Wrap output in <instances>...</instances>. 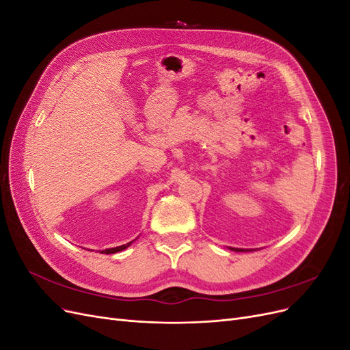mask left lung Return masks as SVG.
Returning <instances> with one entry per match:
<instances>
[{"mask_svg": "<svg viewBox=\"0 0 350 350\" xmlns=\"http://www.w3.org/2000/svg\"><path fill=\"white\" fill-rule=\"evenodd\" d=\"M232 251H238V252H242V251H248V250H242V248H230ZM251 251V250H250Z\"/></svg>", "mask_w": 350, "mask_h": 350, "instance_id": "8db88e82", "label": "left lung"}]
</instances>
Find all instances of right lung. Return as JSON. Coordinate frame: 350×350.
I'll return each instance as SVG.
<instances>
[{
	"label": "right lung",
	"mask_w": 350,
	"mask_h": 350,
	"mask_svg": "<svg viewBox=\"0 0 350 350\" xmlns=\"http://www.w3.org/2000/svg\"><path fill=\"white\" fill-rule=\"evenodd\" d=\"M130 245H131V242H129V243H124V245H121V247H115V248L103 250V251H102V254H115V252H120V251L125 250L126 247H130Z\"/></svg>",
	"instance_id": "obj_1"
}]
</instances>
